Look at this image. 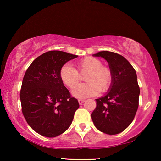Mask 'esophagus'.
<instances>
[{
	"label": "esophagus",
	"instance_id": "34e87169",
	"mask_svg": "<svg viewBox=\"0 0 161 161\" xmlns=\"http://www.w3.org/2000/svg\"><path fill=\"white\" fill-rule=\"evenodd\" d=\"M78 102H79V104H82V103H84V100H82V99H79Z\"/></svg>",
	"mask_w": 161,
	"mask_h": 161
}]
</instances>
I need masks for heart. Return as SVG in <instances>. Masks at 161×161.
Instances as JSON below:
<instances>
[{
	"mask_svg": "<svg viewBox=\"0 0 161 161\" xmlns=\"http://www.w3.org/2000/svg\"><path fill=\"white\" fill-rule=\"evenodd\" d=\"M77 70L66 64L61 68L59 77L62 83L70 88L76 86L80 79L79 73H87L85 80L86 83L79 85L72 91L75 97L84 99L105 92L112 82V72L108 66H102V61L93 57H87L77 61Z\"/></svg>",
	"mask_w": 161,
	"mask_h": 161,
	"instance_id": "b5f03b06",
	"label": "heart"
}]
</instances>
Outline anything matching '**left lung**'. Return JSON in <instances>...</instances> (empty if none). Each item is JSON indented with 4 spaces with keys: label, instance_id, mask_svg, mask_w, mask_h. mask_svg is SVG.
I'll return each instance as SVG.
<instances>
[{
    "label": "left lung",
    "instance_id": "obj_1",
    "mask_svg": "<svg viewBox=\"0 0 161 161\" xmlns=\"http://www.w3.org/2000/svg\"><path fill=\"white\" fill-rule=\"evenodd\" d=\"M94 57H103L112 72L110 91L96 99V107L91 116L98 130L109 135L124 131L134 119L139 105L140 88L136 70L124 57L101 51Z\"/></svg>",
    "mask_w": 161,
    "mask_h": 161
}]
</instances>
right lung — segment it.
Listing matches in <instances>:
<instances>
[{"instance_id": "add662e5", "label": "right lung", "mask_w": 161, "mask_h": 161, "mask_svg": "<svg viewBox=\"0 0 161 161\" xmlns=\"http://www.w3.org/2000/svg\"><path fill=\"white\" fill-rule=\"evenodd\" d=\"M77 57L63 51L51 50L34 60L24 75L20 100L25 120L34 131L48 138L69 128L80 107L59 77L61 68Z\"/></svg>"}]
</instances>
